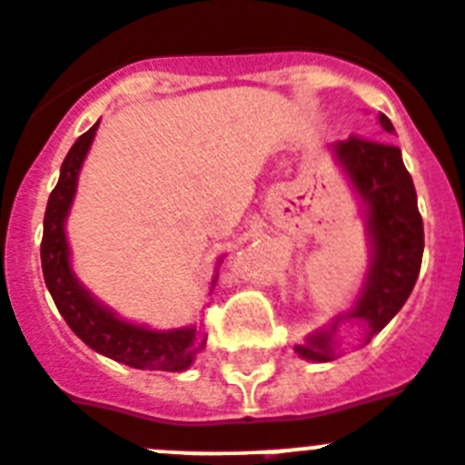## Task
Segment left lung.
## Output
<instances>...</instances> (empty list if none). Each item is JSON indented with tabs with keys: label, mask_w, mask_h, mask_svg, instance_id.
Instances as JSON below:
<instances>
[{
	"label": "left lung",
	"mask_w": 465,
	"mask_h": 465,
	"mask_svg": "<svg viewBox=\"0 0 465 465\" xmlns=\"http://www.w3.org/2000/svg\"><path fill=\"white\" fill-rule=\"evenodd\" d=\"M379 122L386 134H395L386 114H379ZM331 153L362 204L369 268L351 308L293 348L311 362H331L339 357L336 331L341 322L362 324V343L379 334L410 299L423 259V221L414 181L404 169L398 145L351 136L334 143Z\"/></svg>",
	"instance_id": "obj_1"
}]
</instances>
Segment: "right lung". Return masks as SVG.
<instances>
[{
	"label": "right lung",
	"instance_id": "right-lung-1",
	"mask_svg": "<svg viewBox=\"0 0 465 465\" xmlns=\"http://www.w3.org/2000/svg\"><path fill=\"white\" fill-rule=\"evenodd\" d=\"M98 124H101V119L74 141L67 157L63 160L58 183L49 194L42 237L44 282H46L51 299L67 327L73 329L91 351L101 352L114 362L129 364L134 369L185 371L194 362L197 352L204 351L206 346V336H202L194 324L181 329H150L145 324L129 322L103 301H98L79 282L73 271V263H70L65 221L74 194H77L79 172L89 154L91 143L96 138ZM216 280L218 268L209 284V293L216 287Z\"/></svg>",
	"mask_w": 465,
	"mask_h": 465
}]
</instances>
